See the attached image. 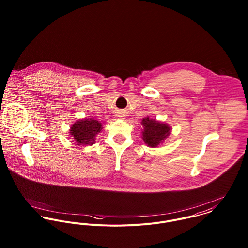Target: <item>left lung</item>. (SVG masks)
<instances>
[{"instance_id": "1", "label": "left lung", "mask_w": 248, "mask_h": 248, "mask_svg": "<svg viewBox=\"0 0 248 248\" xmlns=\"http://www.w3.org/2000/svg\"><path fill=\"white\" fill-rule=\"evenodd\" d=\"M141 125L143 126L142 140L151 148L158 147L168 139L172 132L171 126L150 116L142 119Z\"/></svg>"}]
</instances>
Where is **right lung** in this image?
<instances>
[{"label": "right lung", "mask_w": 248, "mask_h": 248, "mask_svg": "<svg viewBox=\"0 0 248 248\" xmlns=\"http://www.w3.org/2000/svg\"><path fill=\"white\" fill-rule=\"evenodd\" d=\"M103 127L100 121L94 118H83L77 120L71 125L70 135L76 145H93L96 136L102 131Z\"/></svg>", "instance_id": "right-lung-1"}]
</instances>
